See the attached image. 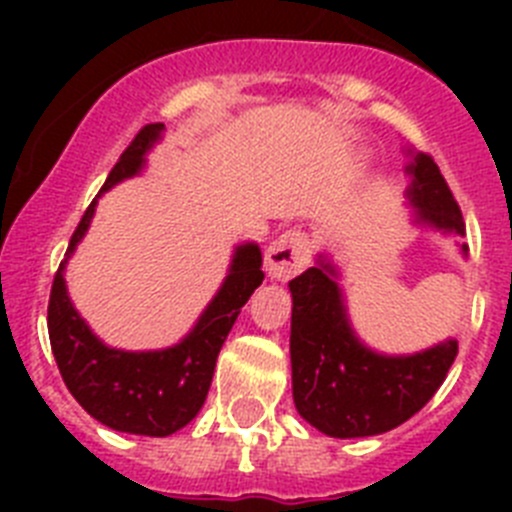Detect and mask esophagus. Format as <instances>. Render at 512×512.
Masks as SVG:
<instances>
[{"label":"esophagus","instance_id":"obj_1","mask_svg":"<svg viewBox=\"0 0 512 512\" xmlns=\"http://www.w3.org/2000/svg\"><path fill=\"white\" fill-rule=\"evenodd\" d=\"M310 261V235L302 230H287L266 251V274L277 282H287L300 274Z\"/></svg>","mask_w":512,"mask_h":512}]
</instances>
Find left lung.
<instances>
[{"label": "left lung", "instance_id": "left-lung-1", "mask_svg": "<svg viewBox=\"0 0 512 512\" xmlns=\"http://www.w3.org/2000/svg\"><path fill=\"white\" fill-rule=\"evenodd\" d=\"M415 223L464 235V217L428 153L408 164ZM467 253V246H461ZM336 266L325 256L289 282L292 292V395L302 418L333 438L387 433L413 418L449 374L454 338L410 356H384L356 338L348 323Z\"/></svg>", "mask_w": 512, "mask_h": 512}]
</instances>
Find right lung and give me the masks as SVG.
Listing matches in <instances>:
<instances>
[{"mask_svg": "<svg viewBox=\"0 0 512 512\" xmlns=\"http://www.w3.org/2000/svg\"><path fill=\"white\" fill-rule=\"evenodd\" d=\"M161 133L164 122L146 125L122 151L120 161L71 235L69 251L58 266L48 300V336L53 356L76 402L112 431L156 438L171 436L200 413L210 392L217 354L241 307L253 295V289L264 282L261 248L256 243L235 248L223 287L217 289L192 333L176 346L161 351H120L104 346L74 310L63 279L66 261L87 233L99 197L122 179L140 174L146 153Z\"/></svg>", "mask_w": 512, "mask_h": 512, "instance_id": "add662e5", "label": "right lung"}]
</instances>
